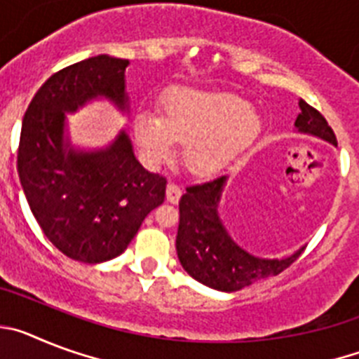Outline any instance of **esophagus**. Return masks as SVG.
I'll return each mask as SVG.
<instances>
[{
  "label": "esophagus",
  "mask_w": 359,
  "mask_h": 359,
  "mask_svg": "<svg viewBox=\"0 0 359 359\" xmlns=\"http://www.w3.org/2000/svg\"><path fill=\"white\" fill-rule=\"evenodd\" d=\"M183 194V189L180 185H176V183H169L167 185V201L169 203H174L176 205L177 201H180V198H182Z\"/></svg>",
  "instance_id": "esophagus-1"
}]
</instances>
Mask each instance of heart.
Listing matches in <instances>:
<instances>
[{
    "label": "heart",
    "instance_id": "heart-1",
    "mask_svg": "<svg viewBox=\"0 0 359 359\" xmlns=\"http://www.w3.org/2000/svg\"><path fill=\"white\" fill-rule=\"evenodd\" d=\"M135 136L142 156L156 165L185 144L190 172L207 176L221 169L261 128L244 98L223 91L174 90L163 98V116L142 109L135 116Z\"/></svg>",
    "mask_w": 359,
    "mask_h": 359
}]
</instances>
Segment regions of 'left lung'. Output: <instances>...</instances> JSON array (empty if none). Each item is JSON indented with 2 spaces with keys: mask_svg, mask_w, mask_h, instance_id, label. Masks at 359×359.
Wrapping results in <instances>:
<instances>
[{
  "mask_svg": "<svg viewBox=\"0 0 359 359\" xmlns=\"http://www.w3.org/2000/svg\"><path fill=\"white\" fill-rule=\"evenodd\" d=\"M300 115L297 116L298 131L309 133L338 145L336 135L318 109L300 100ZM226 177L187 187L180 201V226L176 250L180 262L190 277L219 291H239L253 282L282 273L290 268L304 250L287 259H257L241 250L217 215V203Z\"/></svg>",
  "mask_w": 359,
  "mask_h": 359,
  "instance_id": "obj_1",
  "label": "left lung"
}]
</instances>
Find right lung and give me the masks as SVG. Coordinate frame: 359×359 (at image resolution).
I'll use <instances>...</instances> for the list:
<instances>
[{"mask_svg": "<svg viewBox=\"0 0 359 359\" xmlns=\"http://www.w3.org/2000/svg\"><path fill=\"white\" fill-rule=\"evenodd\" d=\"M128 65L97 55L59 69L34 95L21 126L18 172L32 214L59 252L86 264L118 257L165 199L167 177L142 167L126 133L106 151H65V111L97 95L123 109Z\"/></svg>", "mask_w": 359, "mask_h": 359, "instance_id": "obj_1", "label": "right lung"}]
</instances>
